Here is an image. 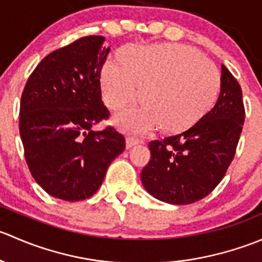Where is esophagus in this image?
<instances>
[{"label":"esophagus","instance_id":"obj_1","mask_svg":"<svg viewBox=\"0 0 262 262\" xmlns=\"http://www.w3.org/2000/svg\"><path fill=\"white\" fill-rule=\"evenodd\" d=\"M142 141H139L138 138H136V137H126V141H125V146L126 148H132L133 146H136V144H139Z\"/></svg>","mask_w":262,"mask_h":262}]
</instances>
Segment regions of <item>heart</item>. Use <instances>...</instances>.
I'll return each mask as SVG.
<instances>
[{
    "mask_svg": "<svg viewBox=\"0 0 262 262\" xmlns=\"http://www.w3.org/2000/svg\"><path fill=\"white\" fill-rule=\"evenodd\" d=\"M143 105L115 118L124 130L143 133L161 124L166 132H181L200 120L214 105L221 75L212 60L181 44L126 47L120 63L109 60L101 71L105 104L120 110L138 96Z\"/></svg>",
    "mask_w": 262,
    "mask_h": 262,
    "instance_id": "1",
    "label": "heart"
}]
</instances>
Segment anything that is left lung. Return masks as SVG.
<instances>
[{
  "instance_id": "obj_1",
  "label": "left lung",
  "mask_w": 262,
  "mask_h": 262,
  "mask_svg": "<svg viewBox=\"0 0 262 262\" xmlns=\"http://www.w3.org/2000/svg\"><path fill=\"white\" fill-rule=\"evenodd\" d=\"M245 121L242 90L222 64L215 105L179 134L148 143L150 160L142 170L144 189L168 204H191L207 196L226 175Z\"/></svg>"
}]
</instances>
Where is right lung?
I'll list each match as a JSON object with an SVG mask.
<instances>
[{"label": "right lung", "mask_w": 262, "mask_h": 262, "mask_svg": "<svg viewBox=\"0 0 262 262\" xmlns=\"http://www.w3.org/2000/svg\"><path fill=\"white\" fill-rule=\"evenodd\" d=\"M90 35L43 58L28 78L20 102L21 141L35 181L52 196L78 202L101 186L107 167L125 148L109 119L100 76L110 48Z\"/></svg>", "instance_id": "add662e5"}]
</instances>
